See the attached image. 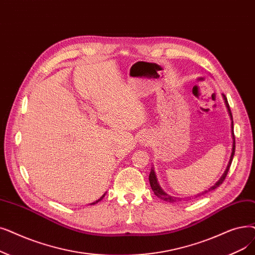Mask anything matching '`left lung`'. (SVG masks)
<instances>
[{
    "mask_svg": "<svg viewBox=\"0 0 255 255\" xmlns=\"http://www.w3.org/2000/svg\"><path fill=\"white\" fill-rule=\"evenodd\" d=\"M222 96H223V99H224L225 105H226V107H227L229 117H230V119H231V134H232V139H234V142H232V152H231V155H230L229 162H228V164H227V168H226L225 172L223 173V175L221 176V178H220L212 187H209L208 190H206V191H204V192H202V193H200V194H198L197 196H201V195H204V194H206V193H208V192H210V191H214V190L217 189L218 186H220L221 184H222L223 181L225 180V177L227 176V173H228V171H229V168H230V164H231V162H232V159H234L235 150H236V140H235V134H234V121H232V115H231V112H230V108H229V104H228V101H227V98L225 97V95H222ZM149 181H150V185H151L152 191L154 192V194L156 195L159 199H161V200L170 202V203L176 201L177 198H175V197H173V196H170V195H168L167 193H164V192L162 191V189H161L159 183H158V181H157V177H156V174H155L153 168L151 169V172H150V175H149Z\"/></svg>",
    "mask_w": 255,
    "mask_h": 255,
    "instance_id": "left-lung-1",
    "label": "left lung"
}]
</instances>
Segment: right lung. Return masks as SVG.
I'll use <instances>...</instances> for the list:
<instances>
[{"label": "right lung", "mask_w": 255, "mask_h": 255, "mask_svg": "<svg viewBox=\"0 0 255 255\" xmlns=\"http://www.w3.org/2000/svg\"><path fill=\"white\" fill-rule=\"evenodd\" d=\"M104 196H105V194H104V195H103V196H102V197H101L100 199H99V200H97V201H95V202H93V203H91V204H96V203H98L99 201H101V200H102V199L104 198Z\"/></svg>", "instance_id": "add662e5"}]
</instances>
